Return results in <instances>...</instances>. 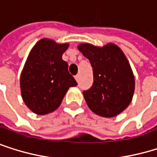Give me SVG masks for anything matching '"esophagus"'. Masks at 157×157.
<instances>
[{"label":"esophagus","mask_w":157,"mask_h":157,"mask_svg":"<svg viewBox=\"0 0 157 157\" xmlns=\"http://www.w3.org/2000/svg\"><path fill=\"white\" fill-rule=\"evenodd\" d=\"M75 79L77 80V82H78V79H79V76H78V75L75 76Z\"/></svg>","instance_id":"obj_1"}]
</instances>
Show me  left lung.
<instances>
[{
    "instance_id": "8db88e82",
    "label": "left lung",
    "mask_w": 157,
    "mask_h": 157,
    "mask_svg": "<svg viewBox=\"0 0 157 157\" xmlns=\"http://www.w3.org/2000/svg\"><path fill=\"white\" fill-rule=\"evenodd\" d=\"M78 49L89 59L94 83L83 95L89 109L95 114L112 118L131 103L135 91V77L123 50L113 43L103 47L82 43Z\"/></svg>"
}]
</instances>
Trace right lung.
<instances>
[{
    "mask_svg": "<svg viewBox=\"0 0 157 157\" xmlns=\"http://www.w3.org/2000/svg\"><path fill=\"white\" fill-rule=\"evenodd\" d=\"M69 43L40 39L31 49L20 75V91L25 105L35 114L56 110L70 87L78 85L62 58Z\"/></svg>",
    "mask_w": 157,
    "mask_h": 157,
    "instance_id": "1",
    "label": "right lung"
}]
</instances>
